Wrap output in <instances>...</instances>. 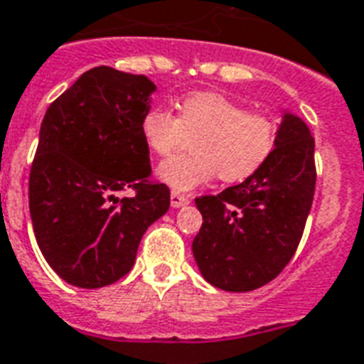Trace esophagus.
Wrapping results in <instances>:
<instances>
[{
	"label": "esophagus",
	"instance_id": "obj_1",
	"mask_svg": "<svg viewBox=\"0 0 364 364\" xmlns=\"http://www.w3.org/2000/svg\"><path fill=\"white\" fill-rule=\"evenodd\" d=\"M170 204L173 210H177V208H183V205L188 204V196H185V194H179V193H171Z\"/></svg>",
	"mask_w": 364,
	"mask_h": 364
}]
</instances>
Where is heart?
Listing matches in <instances>:
<instances>
[{
    "label": "heart",
    "mask_w": 364,
    "mask_h": 364,
    "mask_svg": "<svg viewBox=\"0 0 364 364\" xmlns=\"http://www.w3.org/2000/svg\"><path fill=\"white\" fill-rule=\"evenodd\" d=\"M143 143L154 154H168L187 136H196L193 154L164 160L156 176L176 193H188L219 173L238 183L264 166L276 147V121L266 113L247 111L217 92H193L179 102V115L153 107L139 122Z\"/></svg>",
    "instance_id": "obj_1"
}]
</instances>
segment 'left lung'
<instances>
[{
    "mask_svg": "<svg viewBox=\"0 0 364 364\" xmlns=\"http://www.w3.org/2000/svg\"><path fill=\"white\" fill-rule=\"evenodd\" d=\"M314 137L283 111L276 147L257 173L217 196H200L193 255L205 282L230 293L272 282L293 259L316 191Z\"/></svg>",
    "mask_w": 364,
    "mask_h": 364,
    "instance_id": "1",
    "label": "left lung"
}]
</instances>
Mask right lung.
Wrapping results in <instances>:
<instances>
[{
	"label": "right lung",
	"instance_id": "right-lung-1",
	"mask_svg": "<svg viewBox=\"0 0 364 364\" xmlns=\"http://www.w3.org/2000/svg\"><path fill=\"white\" fill-rule=\"evenodd\" d=\"M154 82L100 65L50 104L30 171L37 245L65 283L100 289L132 270L145 234L170 208V188L151 183L139 122ZM126 188L134 197L119 199Z\"/></svg>",
	"mask_w": 364,
	"mask_h": 364
}]
</instances>
